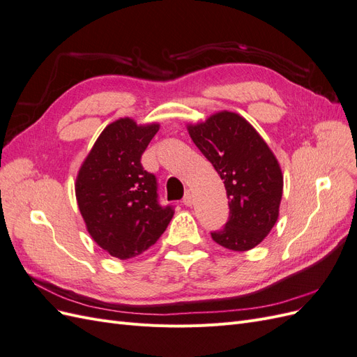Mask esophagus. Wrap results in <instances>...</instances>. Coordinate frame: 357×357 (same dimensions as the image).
Segmentation results:
<instances>
[{
    "mask_svg": "<svg viewBox=\"0 0 357 357\" xmlns=\"http://www.w3.org/2000/svg\"><path fill=\"white\" fill-rule=\"evenodd\" d=\"M183 204H185L186 207H192V204H193V195H192L190 192H186L185 198H183Z\"/></svg>",
    "mask_w": 357,
    "mask_h": 357,
    "instance_id": "1",
    "label": "esophagus"
}]
</instances>
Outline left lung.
<instances>
[{"instance_id":"8db88e82","label":"left lung","mask_w":357,"mask_h":357,"mask_svg":"<svg viewBox=\"0 0 357 357\" xmlns=\"http://www.w3.org/2000/svg\"><path fill=\"white\" fill-rule=\"evenodd\" d=\"M188 131L223 180L229 199V219L211 238L234 252L250 250L278 219L283 172L275 155L238 113H214L205 122L188 125Z\"/></svg>"}]
</instances>
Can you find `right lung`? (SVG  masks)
Masks as SVG:
<instances>
[{
  "label": "right lung",
  "instance_id": "1",
  "mask_svg": "<svg viewBox=\"0 0 357 357\" xmlns=\"http://www.w3.org/2000/svg\"><path fill=\"white\" fill-rule=\"evenodd\" d=\"M159 123L137 125L131 117L107 125L75 178V198L92 240L126 261L152 247L174 215L158 202L156 177L142 155Z\"/></svg>",
  "mask_w": 357,
  "mask_h": 357
}]
</instances>
